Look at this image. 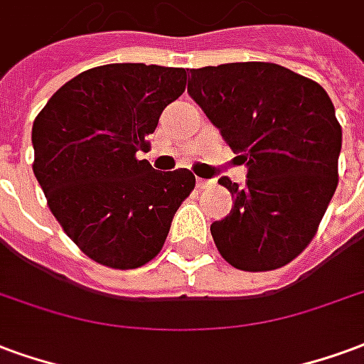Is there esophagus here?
Instances as JSON below:
<instances>
[{"label": "esophagus", "mask_w": 364, "mask_h": 364, "mask_svg": "<svg viewBox=\"0 0 364 364\" xmlns=\"http://www.w3.org/2000/svg\"><path fill=\"white\" fill-rule=\"evenodd\" d=\"M198 188H208V186H211V180H205V178H198Z\"/></svg>", "instance_id": "obj_1"}]
</instances>
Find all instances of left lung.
Masks as SVG:
<instances>
[{
    "mask_svg": "<svg viewBox=\"0 0 364 364\" xmlns=\"http://www.w3.org/2000/svg\"><path fill=\"white\" fill-rule=\"evenodd\" d=\"M188 95L246 164L235 205L211 225L221 256L244 272L285 266L314 237L338 186L341 126L322 87L266 62L190 70Z\"/></svg>",
    "mask_w": 364,
    "mask_h": 364,
    "instance_id": "left-lung-1",
    "label": "left lung"
}]
</instances>
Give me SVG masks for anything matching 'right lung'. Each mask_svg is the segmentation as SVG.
<instances>
[{"mask_svg":"<svg viewBox=\"0 0 364 364\" xmlns=\"http://www.w3.org/2000/svg\"><path fill=\"white\" fill-rule=\"evenodd\" d=\"M184 89L182 68L108 63L68 81L34 120L33 171L50 211L102 266L155 258L196 186L186 168L155 171L135 156Z\"/></svg>","mask_w":364,"mask_h":364,"instance_id":"1","label":"right lung"}]
</instances>
